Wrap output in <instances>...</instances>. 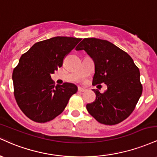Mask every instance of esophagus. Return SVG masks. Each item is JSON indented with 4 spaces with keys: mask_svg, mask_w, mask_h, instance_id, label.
Wrapping results in <instances>:
<instances>
[{
    "mask_svg": "<svg viewBox=\"0 0 157 157\" xmlns=\"http://www.w3.org/2000/svg\"><path fill=\"white\" fill-rule=\"evenodd\" d=\"M78 91H80V92H84V91H86V89H83V88L79 87V88H78Z\"/></svg>",
    "mask_w": 157,
    "mask_h": 157,
    "instance_id": "esophagus-1",
    "label": "esophagus"
}]
</instances>
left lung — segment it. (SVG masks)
I'll return each instance as SVG.
<instances>
[{
  "label": "left lung",
  "instance_id": "8db88e82",
  "mask_svg": "<svg viewBox=\"0 0 157 157\" xmlns=\"http://www.w3.org/2000/svg\"><path fill=\"white\" fill-rule=\"evenodd\" d=\"M75 49L84 50L94 63L93 84H106L104 93L93 89L96 100L86 109L99 122L115 125L134 111L141 97L140 73L128 54L105 40L84 38Z\"/></svg>",
  "mask_w": 157,
  "mask_h": 157
}]
</instances>
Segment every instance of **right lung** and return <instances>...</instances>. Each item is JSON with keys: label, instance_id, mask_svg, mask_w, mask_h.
<instances>
[{"label": "right lung", "instance_id": "add662e5", "mask_svg": "<svg viewBox=\"0 0 157 157\" xmlns=\"http://www.w3.org/2000/svg\"><path fill=\"white\" fill-rule=\"evenodd\" d=\"M81 38L57 37L36 43L23 54L12 74L14 94L23 113L37 122L55 119L63 111L76 85L55 86L51 75L63 65L64 57Z\"/></svg>", "mask_w": 157, "mask_h": 157}]
</instances>
